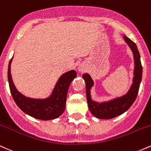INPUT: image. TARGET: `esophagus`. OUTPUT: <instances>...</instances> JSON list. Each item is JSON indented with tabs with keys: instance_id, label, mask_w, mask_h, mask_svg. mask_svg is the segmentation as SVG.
I'll list each match as a JSON object with an SVG mask.
<instances>
[{
	"instance_id": "34e87169",
	"label": "esophagus",
	"mask_w": 151,
	"mask_h": 151,
	"mask_svg": "<svg viewBox=\"0 0 151 151\" xmlns=\"http://www.w3.org/2000/svg\"><path fill=\"white\" fill-rule=\"evenodd\" d=\"M85 70H86L85 65H83V64H81V65H79V66H78L77 70L79 73H82V72H84V71H85Z\"/></svg>"
}]
</instances>
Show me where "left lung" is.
Masks as SVG:
<instances>
[{
	"instance_id": "1",
	"label": "left lung",
	"mask_w": 151,
	"mask_h": 151,
	"mask_svg": "<svg viewBox=\"0 0 151 151\" xmlns=\"http://www.w3.org/2000/svg\"><path fill=\"white\" fill-rule=\"evenodd\" d=\"M124 39L131 48L134 59L133 83L128 92L121 97H118L108 101L99 102L93 101L91 97V89L93 86V81L89 74H84L83 79L86 83V92L87 104L89 111L93 116L98 119H110L124 114L132 106L136 100L142 79V68L141 57L136 43L129 37L124 35Z\"/></svg>"
}]
</instances>
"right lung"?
Segmentation results:
<instances>
[{
    "label": "right lung",
    "mask_w": 151,
    "mask_h": 151,
    "mask_svg": "<svg viewBox=\"0 0 151 151\" xmlns=\"http://www.w3.org/2000/svg\"><path fill=\"white\" fill-rule=\"evenodd\" d=\"M13 58V57L8 65V79L10 92L17 106L24 113L40 120H52L61 116L65 110L69 86L77 77V72L70 70L62 74L57 81L49 97L43 99L27 97L18 91L12 79L10 65Z\"/></svg>",
    "instance_id": "add662e5"
}]
</instances>
